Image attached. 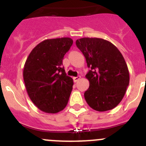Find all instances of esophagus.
<instances>
[{"mask_svg": "<svg viewBox=\"0 0 146 146\" xmlns=\"http://www.w3.org/2000/svg\"><path fill=\"white\" fill-rule=\"evenodd\" d=\"M80 76H77V77H73V80H74V82H77V81L79 80L80 79Z\"/></svg>", "mask_w": 146, "mask_h": 146, "instance_id": "1", "label": "esophagus"}]
</instances>
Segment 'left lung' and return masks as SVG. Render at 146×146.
<instances>
[{
	"instance_id": "8db88e82",
	"label": "left lung",
	"mask_w": 146,
	"mask_h": 146,
	"mask_svg": "<svg viewBox=\"0 0 146 146\" xmlns=\"http://www.w3.org/2000/svg\"><path fill=\"white\" fill-rule=\"evenodd\" d=\"M90 70L86 75L89 88L85 92L86 102L96 111L104 112L118 105L129 83V73L123 55L111 42L99 38L76 41Z\"/></svg>"
}]
</instances>
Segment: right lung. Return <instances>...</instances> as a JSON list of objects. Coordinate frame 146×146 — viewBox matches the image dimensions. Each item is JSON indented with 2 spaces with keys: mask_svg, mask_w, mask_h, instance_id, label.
Wrapping results in <instances>:
<instances>
[{
  "mask_svg": "<svg viewBox=\"0 0 146 146\" xmlns=\"http://www.w3.org/2000/svg\"><path fill=\"white\" fill-rule=\"evenodd\" d=\"M72 44L68 37L46 39L32 50L25 61L23 79L27 92L42 111L58 113L68 103L74 82L62 65Z\"/></svg>",
  "mask_w": 146,
  "mask_h": 146,
  "instance_id": "obj_1",
  "label": "right lung"
}]
</instances>
